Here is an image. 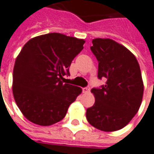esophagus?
I'll return each mask as SVG.
<instances>
[{"instance_id": "34e87169", "label": "esophagus", "mask_w": 154, "mask_h": 154, "mask_svg": "<svg viewBox=\"0 0 154 154\" xmlns=\"http://www.w3.org/2000/svg\"><path fill=\"white\" fill-rule=\"evenodd\" d=\"M90 91H91V89H90V87H86V88H83V92H84V93L88 94V93H90Z\"/></svg>"}]
</instances>
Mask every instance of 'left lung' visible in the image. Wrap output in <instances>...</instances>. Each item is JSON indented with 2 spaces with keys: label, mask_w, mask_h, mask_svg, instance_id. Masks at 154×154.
I'll use <instances>...</instances> for the list:
<instances>
[{
  "label": "left lung",
  "mask_w": 154,
  "mask_h": 154,
  "mask_svg": "<svg viewBox=\"0 0 154 154\" xmlns=\"http://www.w3.org/2000/svg\"><path fill=\"white\" fill-rule=\"evenodd\" d=\"M91 50L99 62L98 77L105 78V86L93 88L95 102L86 109V119L102 131L122 129L140 107L144 82L134 54L109 38L92 40Z\"/></svg>",
  "instance_id": "1"
}]
</instances>
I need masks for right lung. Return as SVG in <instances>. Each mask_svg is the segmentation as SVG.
<instances>
[{"instance_id": "add662e5", "label": "right lung", "mask_w": 154, "mask_h": 154, "mask_svg": "<svg viewBox=\"0 0 154 154\" xmlns=\"http://www.w3.org/2000/svg\"><path fill=\"white\" fill-rule=\"evenodd\" d=\"M85 40L61 33L28 41L17 56L12 91L17 106L31 122L51 126L65 117L82 88L63 83L69 67L82 51Z\"/></svg>"}]
</instances>
